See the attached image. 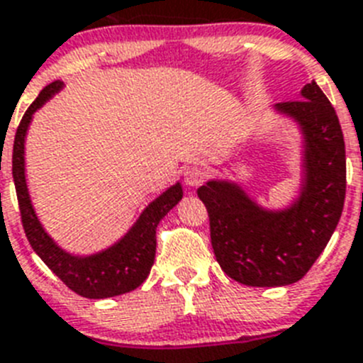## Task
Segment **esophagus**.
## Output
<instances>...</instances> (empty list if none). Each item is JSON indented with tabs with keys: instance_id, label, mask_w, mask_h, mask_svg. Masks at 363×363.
Masks as SVG:
<instances>
[{
	"instance_id": "34e87169",
	"label": "esophagus",
	"mask_w": 363,
	"mask_h": 363,
	"mask_svg": "<svg viewBox=\"0 0 363 363\" xmlns=\"http://www.w3.org/2000/svg\"><path fill=\"white\" fill-rule=\"evenodd\" d=\"M204 181H206V172H204L203 168H199V166H190V168H186L184 182L190 186V188H197V186L203 184Z\"/></svg>"
}]
</instances>
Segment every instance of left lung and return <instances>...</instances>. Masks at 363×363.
Wrapping results in <instances>:
<instances>
[{
  "label": "left lung",
  "instance_id": "8db88e82",
  "mask_svg": "<svg viewBox=\"0 0 363 363\" xmlns=\"http://www.w3.org/2000/svg\"><path fill=\"white\" fill-rule=\"evenodd\" d=\"M298 122L305 138L303 184L285 210H267L230 181H208L197 190L210 217L217 263L248 286L299 281L327 247L345 201V143L333 104L316 82L301 99L276 104Z\"/></svg>",
  "mask_w": 363,
  "mask_h": 363
}]
</instances>
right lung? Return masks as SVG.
<instances>
[{
	"mask_svg": "<svg viewBox=\"0 0 363 363\" xmlns=\"http://www.w3.org/2000/svg\"><path fill=\"white\" fill-rule=\"evenodd\" d=\"M64 84L56 80L38 94V99L25 111L16 131L14 150H12V177H14L18 204H20L21 223L33 250L72 292L89 299L113 298L135 291L146 281L155 261L157 225L182 199V186L181 182L169 186L153 203L147 204L131 230L113 247L93 256H72L64 248H60L43 230L30 203L27 182H25V135L34 113L47 100L52 99V94L58 93Z\"/></svg>",
	"mask_w": 363,
	"mask_h": 363,
	"instance_id": "add662e5",
	"label": "right lung"
}]
</instances>
